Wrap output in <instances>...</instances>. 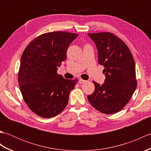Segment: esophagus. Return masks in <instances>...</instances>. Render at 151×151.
<instances>
[{"instance_id": "esophagus-1", "label": "esophagus", "mask_w": 151, "mask_h": 151, "mask_svg": "<svg viewBox=\"0 0 151 151\" xmlns=\"http://www.w3.org/2000/svg\"><path fill=\"white\" fill-rule=\"evenodd\" d=\"M78 82H79L80 84H83V83H85V82H86L87 81H85V80H83V79L80 78V79H79V81H78Z\"/></svg>"}]
</instances>
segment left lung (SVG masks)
<instances>
[{
    "label": "left lung",
    "instance_id": "obj_1",
    "mask_svg": "<svg viewBox=\"0 0 151 151\" xmlns=\"http://www.w3.org/2000/svg\"><path fill=\"white\" fill-rule=\"evenodd\" d=\"M98 52V62L104 67V84L93 81L95 91L88 96L93 106L106 114L119 111L129 102L137 87L132 54L123 41L110 32L88 34Z\"/></svg>",
    "mask_w": 151,
    "mask_h": 151
}]
</instances>
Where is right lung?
<instances>
[{
	"label": "right lung",
	"mask_w": 151,
	"mask_h": 151,
	"mask_svg": "<svg viewBox=\"0 0 151 151\" xmlns=\"http://www.w3.org/2000/svg\"><path fill=\"white\" fill-rule=\"evenodd\" d=\"M78 35L53 32L35 38L21 58L18 82L28 106L40 117L50 118L62 112L78 79L68 80L57 73L67 58L70 44Z\"/></svg>",
	"instance_id": "1"
}]
</instances>
